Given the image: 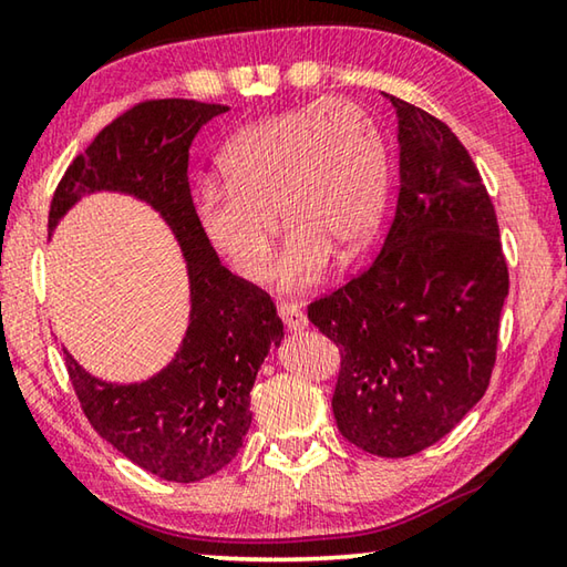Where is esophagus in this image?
<instances>
[{"label": "esophagus", "instance_id": "34e87169", "mask_svg": "<svg viewBox=\"0 0 567 567\" xmlns=\"http://www.w3.org/2000/svg\"><path fill=\"white\" fill-rule=\"evenodd\" d=\"M277 312H280V318L285 322V328L290 332H300L307 328V318L305 312L300 310V307L292 305V302H282L280 307H277Z\"/></svg>", "mask_w": 567, "mask_h": 567}]
</instances>
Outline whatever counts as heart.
Wrapping results in <instances>:
<instances>
[{"label":"heart","mask_w":567,"mask_h":567,"mask_svg":"<svg viewBox=\"0 0 567 567\" xmlns=\"http://www.w3.org/2000/svg\"><path fill=\"white\" fill-rule=\"evenodd\" d=\"M225 182L195 195V223L219 260L247 282L270 265L275 217L287 243L285 292L322 280L375 237L388 199V150L375 120L348 100H318L262 117L219 155Z\"/></svg>","instance_id":"obj_1"}]
</instances>
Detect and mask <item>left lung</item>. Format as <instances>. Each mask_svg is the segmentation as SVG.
<instances>
[{
	"instance_id": "left-lung-1",
	"label": "left lung",
	"mask_w": 567,
	"mask_h": 567,
	"mask_svg": "<svg viewBox=\"0 0 567 567\" xmlns=\"http://www.w3.org/2000/svg\"><path fill=\"white\" fill-rule=\"evenodd\" d=\"M398 114L400 192L368 270L307 307L340 348L332 412L364 453L408 457L485 395L507 297L495 207L445 122L385 94Z\"/></svg>"
}]
</instances>
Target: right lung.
<instances>
[{"label": "right lung", "mask_w": 567, "mask_h": 567, "mask_svg": "<svg viewBox=\"0 0 567 567\" xmlns=\"http://www.w3.org/2000/svg\"><path fill=\"white\" fill-rule=\"evenodd\" d=\"M227 110L195 100L137 104L72 162L50 207L52 235L82 197L130 195L165 219L185 257L189 322L167 368L142 382H107L64 350L92 427L134 465L169 483H197L239 453L252 422L249 390L257 370L285 338L270 295L229 272L195 223L189 147Z\"/></svg>", "instance_id": "add662e5"}]
</instances>
